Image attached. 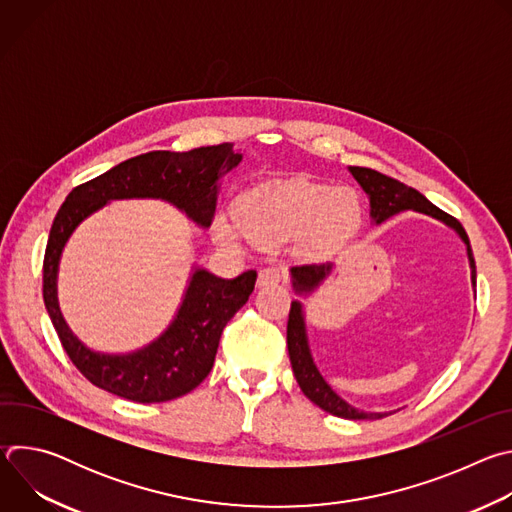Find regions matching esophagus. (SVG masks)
<instances>
[{"label":"esophagus","mask_w":512,"mask_h":512,"mask_svg":"<svg viewBox=\"0 0 512 512\" xmlns=\"http://www.w3.org/2000/svg\"><path fill=\"white\" fill-rule=\"evenodd\" d=\"M287 279V273L283 267L279 265H269V267H263L259 271V277H257V285L259 287H273V285H281L285 283Z\"/></svg>","instance_id":"34e87169"}]
</instances>
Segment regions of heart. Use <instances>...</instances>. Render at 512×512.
<instances>
[{
  "mask_svg": "<svg viewBox=\"0 0 512 512\" xmlns=\"http://www.w3.org/2000/svg\"><path fill=\"white\" fill-rule=\"evenodd\" d=\"M360 216V204L352 190H330L306 178L279 180L241 196L235 206V223L218 216L216 237L237 245L239 231L257 243H275L302 235L310 243L350 231Z\"/></svg>",
  "mask_w": 512,
  "mask_h": 512,
  "instance_id": "b5f03b06",
  "label": "heart"
}]
</instances>
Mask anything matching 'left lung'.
Wrapping results in <instances>:
<instances>
[{
  "label": "left lung",
  "instance_id": "8db88e82",
  "mask_svg": "<svg viewBox=\"0 0 512 512\" xmlns=\"http://www.w3.org/2000/svg\"><path fill=\"white\" fill-rule=\"evenodd\" d=\"M348 170L354 176V180L362 186V190L369 194L371 216H373V221L377 225L385 223L387 218H391L393 214H399L403 210H417V212L429 214V216L437 218V221H442L448 227H452L462 237V241L466 243L470 269H472V285H476V263H474V255H472V249H470V241H468V235H466L464 227L456 221L454 216H450L448 212H444V210L437 208L435 204H431L415 188H411V186H407V184H403V182H399L391 176H385V174H381L377 170H371V168H360V166H350ZM330 271H332V263H310V265L291 267L294 289L298 291V294H310V291H314L328 277ZM287 352H289L291 369H294V375H296V381H298L300 389L320 409H324V411H328L336 417H344V419H381V417L387 415V413H367V411H360V409L348 405L324 381V377L316 369V364H314L312 354H310L308 336H306V322H304V308L298 300L291 302V308H289Z\"/></svg>",
  "mask_w": 512,
  "mask_h": 512
}]
</instances>
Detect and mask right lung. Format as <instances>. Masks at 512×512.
Here are the masks:
<instances>
[{
    "mask_svg": "<svg viewBox=\"0 0 512 512\" xmlns=\"http://www.w3.org/2000/svg\"><path fill=\"white\" fill-rule=\"evenodd\" d=\"M239 162L233 143L190 152H148L72 188L62 202L44 253L42 294L64 352L95 387L135 403H164L196 389L212 369L227 322L247 304L257 273L251 269L223 279L196 269L174 322L158 340L129 354H103L70 332L58 308L56 273L68 237L89 214L121 198H162L196 225L210 227L218 180Z\"/></svg>",
    "mask_w": 512,
    "mask_h": 512,
    "instance_id": "right-lung-1",
    "label": "right lung"
}]
</instances>
